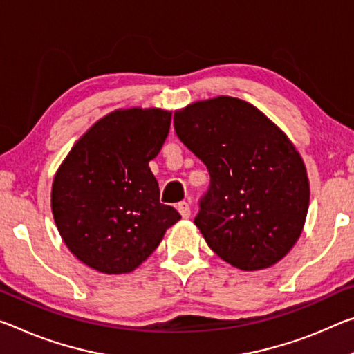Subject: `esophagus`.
<instances>
[{"instance_id": "34e87169", "label": "esophagus", "mask_w": 354, "mask_h": 354, "mask_svg": "<svg viewBox=\"0 0 354 354\" xmlns=\"http://www.w3.org/2000/svg\"><path fill=\"white\" fill-rule=\"evenodd\" d=\"M176 209H178L179 214L183 216V218L190 217V206H189V203H186V201H181V203H178Z\"/></svg>"}]
</instances>
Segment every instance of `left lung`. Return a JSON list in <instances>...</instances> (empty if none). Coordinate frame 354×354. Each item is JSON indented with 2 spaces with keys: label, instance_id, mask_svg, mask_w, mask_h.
<instances>
[{
  "label": "left lung",
  "instance_id": "8db88e82",
  "mask_svg": "<svg viewBox=\"0 0 354 354\" xmlns=\"http://www.w3.org/2000/svg\"><path fill=\"white\" fill-rule=\"evenodd\" d=\"M173 121L211 176L194 221L207 245L243 271L276 265L301 236L310 197L295 145L257 106L230 96L190 104Z\"/></svg>",
  "mask_w": 354,
  "mask_h": 354
}]
</instances>
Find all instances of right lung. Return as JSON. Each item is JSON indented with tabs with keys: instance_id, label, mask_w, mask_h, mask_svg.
Instances as JSON below:
<instances>
[{
	"instance_id": "1",
	"label": "right lung",
	"mask_w": 354,
	"mask_h": 354,
	"mask_svg": "<svg viewBox=\"0 0 354 354\" xmlns=\"http://www.w3.org/2000/svg\"><path fill=\"white\" fill-rule=\"evenodd\" d=\"M160 109L115 110L72 147L56 171L52 212L72 254L104 274H127L181 218L159 201L149 170L170 131Z\"/></svg>"
}]
</instances>
